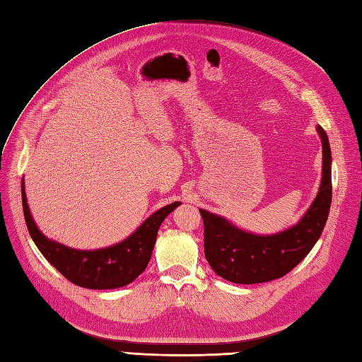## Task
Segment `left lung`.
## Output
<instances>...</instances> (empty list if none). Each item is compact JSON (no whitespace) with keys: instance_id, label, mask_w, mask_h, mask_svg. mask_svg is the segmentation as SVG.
<instances>
[{"instance_id":"obj_1","label":"left lung","mask_w":362,"mask_h":362,"mask_svg":"<svg viewBox=\"0 0 362 362\" xmlns=\"http://www.w3.org/2000/svg\"><path fill=\"white\" fill-rule=\"evenodd\" d=\"M320 190L302 221L276 235H254L229 225L223 217L199 210L204 221V252L218 276L235 284H259L286 276L310 254L322 235L332 201L331 148L322 127Z\"/></svg>"}]
</instances>
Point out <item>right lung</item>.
<instances>
[{
    "label": "right lung",
    "instance_id": "obj_1",
    "mask_svg": "<svg viewBox=\"0 0 362 362\" xmlns=\"http://www.w3.org/2000/svg\"><path fill=\"white\" fill-rule=\"evenodd\" d=\"M21 192L28 233L42 255L75 286L92 290L119 288L133 282L148 266L161 222L181 204L163 206L122 243L100 250H76L43 237L31 218L24 184Z\"/></svg>",
    "mask_w": 362,
    "mask_h": 362
}]
</instances>
